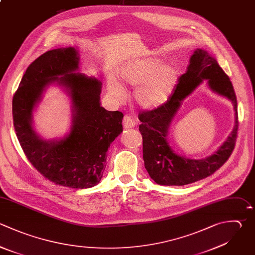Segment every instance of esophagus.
<instances>
[{"label": "esophagus", "instance_id": "34e87169", "mask_svg": "<svg viewBox=\"0 0 255 255\" xmlns=\"http://www.w3.org/2000/svg\"><path fill=\"white\" fill-rule=\"evenodd\" d=\"M123 125L125 127V128H133L135 125V122L133 120V118L129 115H126L124 117V121H123Z\"/></svg>", "mask_w": 255, "mask_h": 255}]
</instances>
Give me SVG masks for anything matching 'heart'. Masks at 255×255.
I'll return each mask as SVG.
<instances>
[{
    "instance_id": "heart-1",
    "label": "heart",
    "mask_w": 255,
    "mask_h": 255,
    "mask_svg": "<svg viewBox=\"0 0 255 255\" xmlns=\"http://www.w3.org/2000/svg\"><path fill=\"white\" fill-rule=\"evenodd\" d=\"M123 84L136 87L134 99L145 109L156 108L167 101L178 80V69L173 65H163L158 59L148 58L130 62L120 72ZM110 93L118 100L126 97L124 88L116 81L110 84Z\"/></svg>"
}]
</instances>
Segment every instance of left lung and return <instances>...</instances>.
Wrapping results in <instances>:
<instances>
[{"label":"left lung","mask_w":255,"mask_h":255,"mask_svg":"<svg viewBox=\"0 0 255 255\" xmlns=\"http://www.w3.org/2000/svg\"><path fill=\"white\" fill-rule=\"evenodd\" d=\"M204 79L214 91L232 101L237 121L234 130L220 149L206 159L196 161L175 155L167 143L166 134L182 100ZM138 120L141 122L138 129L142 136L144 167L149 176L160 185H185L211 175L232 153L238 130L236 95L228 76L216 60L197 49L168 100L156 109L139 112Z\"/></svg>","instance_id":"1"}]
</instances>
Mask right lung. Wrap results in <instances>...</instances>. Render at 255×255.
<instances>
[{
	"mask_svg": "<svg viewBox=\"0 0 255 255\" xmlns=\"http://www.w3.org/2000/svg\"><path fill=\"white\" fill-rule=\"evenodd\" d=\"M74 48L48 51L27 69L13 98V121L19 142L32 165L50 181L71 188L100 182L107 151L123 131V113L100 105L102 83L80 73ZM61 75V77H58ZM58 81L70 92L75 116L71 133L59 142H46L31 128V112L43 88Z\"/></svg>",
	"mask_w": 255,
	"mask_h": 255,
	"instance_id": "right-lung-1",
	"label": "right lung"
}]
</instances>
